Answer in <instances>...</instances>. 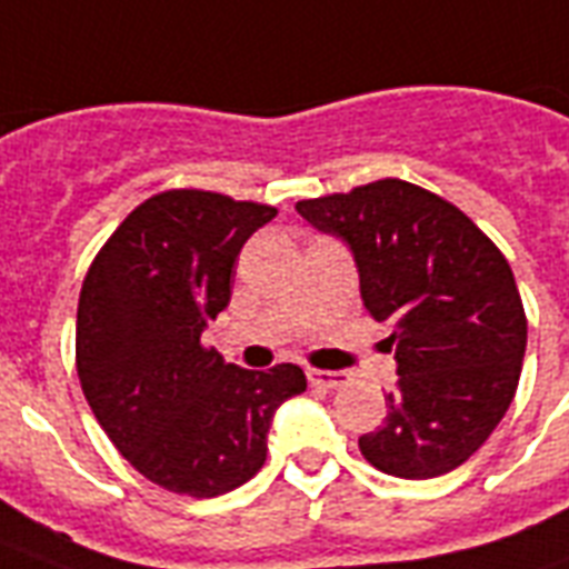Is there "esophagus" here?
I'll return each instance as SVG.
<instances>
[{"label": "esophagus", "instance_id": "1", "mask_svg": "<svg viewBox=\"0 0 569 569\" xmlns=\"http://www.w3.org/2000/svg\"><path fill=\"white\" fill-rule=\"evenodd\" d=\"M306 377L311 386H317V389H341V386L347 382L345 371H317V368H311Z\"/></svg>", "mask_w": 569, "mask_h": 569}]
</instances>
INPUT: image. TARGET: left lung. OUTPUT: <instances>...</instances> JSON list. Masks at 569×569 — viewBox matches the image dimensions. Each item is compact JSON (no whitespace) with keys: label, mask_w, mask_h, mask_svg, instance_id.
Returning <instances> with one entry per match:
<instances>
[{"label":"left lung","mask_w":569,"mask_h":569,"mask_svg":"<svg viewBox=\"0 0 569 569\" xmlns=\"http://www.w3.org/2000/svg\"><path fill=\"white\" fill-rule=\"evenodd\" d=\"M297 213L350 249L368 315L391 326L398 386L382 427L359 436L365 460L409 481L466 463L508 412L526 356L505 254L463 210L398 178L297 201Z\"/></svg>","instance_id":"left-lung-1"}]
</instances>
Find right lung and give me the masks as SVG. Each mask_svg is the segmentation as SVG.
<instances>
[{
  "label": "right lung",
  "mask_w": 569,
  "mask_h": 569,
  "mask_svg": "<svg viewBox=\"0 0 569 569\" xmlns=\"http://www.w3.org/2000/svg\"><path fill=\"white\" fill-rule=\"evenodd\" d=\"M276 207L171 189L139 204L91 263L77 373L106 436L162 490L213 499L267 460L276 409L306 391L297 365L246 371L201 345L231 272Z\"/></svg>",
  "instance_id": "add662e5"
}]
</instances>
